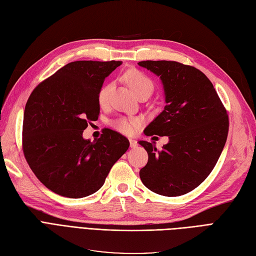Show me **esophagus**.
<instances>
[{"mask_svg":"<svg viewBox=\"0 0 256 256\" xmlns=\"http://www.w3.org/2000/svg\"><path fill=\"white\" fill-rule=\"evenodd\" d=\"M129 143H130L131 148H136V147L138 146V142L136 140H134V138H129Z\"/></svg>","mask_w":256,"mask_h":256,"instance_id":"1","label":"esophagus"}]
</instances>
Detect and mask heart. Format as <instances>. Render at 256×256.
I'll return each instance as SVG.
<instances>
[{
  "label": "heart",
  "instance_id": "heart-1",
  "mask_svg": "<svg viewBox=\"0 0 256 256\" xmlns=\"http://www.w3.org/2000/svg\"><path fill=\"white\" fill-rule=\"evenodd\" d=\"M125 79L129 86L134 92V94L138 96L143 92H152L154 90V83L152 81L141 72L140 70H136V69H131V70L127 72L125 74ZM111 85L106 84L99 90L98 92V102L104 106L106 104L108 100H109V94H110ZM138 125V118H120L112 122V126L120 131V132L124 134H131L134 132V128Z\"/></svg>",
  "mask_w": 256,
  "mask_h": 256
}]
</instances>
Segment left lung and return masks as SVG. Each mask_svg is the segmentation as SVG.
<instances>
[{"instance_id": "obj_1", "label": "left lung", "mask_w": 256, "mask_h": 256, "mask_svg": "<svg viewBox=\"0 0 256 256\" xmlns=\"http://www.w3.org/2000/svg\"><path fill=\"white\" fill-rule=\"evenodd\" d=\"M160 76L166 106L145 128L146 136H168L158 150L140 141L148 154L140 177L146 188L164 196L186 194L214 170L226 145L228 116L212 83L198 69L174 60L138 63Z\"/></svg>"}]
</instances>
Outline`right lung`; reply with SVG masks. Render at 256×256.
Segmentation results:
<instances>
[{"label": "right lung", "instance_id": "add662e5", "mask_svg": "<svg viewBox=\"0 0 256 256\" xmlns=\"http://www.w3.org/2000/svg\"><path fill=\"white\" fill-rule=\"evenodd\" d=\"M120 60L72 62L40 83L26 104L22 150L46 187L80 198L102 187L111 168L129 147L128 138L106 129L97 140L82 136L97 120L98 92Z\"/></svg>", "mask_w": 256, "mask_h": 256}]
</instances>
